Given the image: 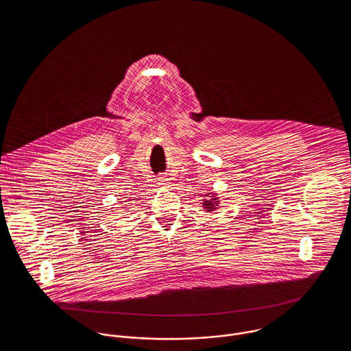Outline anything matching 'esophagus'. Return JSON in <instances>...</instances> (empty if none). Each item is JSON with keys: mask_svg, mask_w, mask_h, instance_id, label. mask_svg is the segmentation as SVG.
Returning <instances> with one entry per match:
<instances>
[{"mask_svg": "<svg viewBox=\"0 0 351 351\" xmlns=\"http://www.w3.org/2000/svg\"><path fill=\"white\" fill-rule=\"evenodd\" d=\"M158 185H160V186L169 185V178L167 177H159L158 178Z\"/></svg>", "mask_w": 351, "mask_h": 351, "instance_id": "obj_1", "label": "esophagus"}]
</instances>
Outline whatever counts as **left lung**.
Listing matches in <instances>:
<instances>
[{"instance_id":"obj_1","label":"left lung","mask_w":351,"mask_h":351,"mask_svg":"<svg viewBox=\"0 0 351 351\" xmlns=\"http://www.w3.org/2000/svg\"><path fill=\"white\" fill-rule=\"evenodd\" d=\"M206 197L209 199H202L201 205L204 206V210L206 213H215V210L217 209L219 206V197H217V193H206Z\"/></svg>"}]
</instances>
